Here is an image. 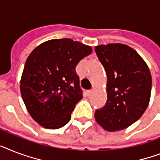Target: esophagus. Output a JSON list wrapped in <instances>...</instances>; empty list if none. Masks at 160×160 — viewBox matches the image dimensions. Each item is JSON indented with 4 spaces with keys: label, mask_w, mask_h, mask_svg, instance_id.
<instances>
[{
    "label": "esophagus",
    "mask_w": 160,
    "mask_h": 160,
    "mask_svg": "<svg viewBox=\"0 0 160 160\" xmlns=\"http://www.w3.org/2000/svg\"><path fill=\"white\" fill-rule=\"evenodd\" d=\"M93 89H91V90H88L87 93H88V95H91L92 93H93Z\"/></svg>",
    "instance_id": "esophagus-1"
}]
</instances>
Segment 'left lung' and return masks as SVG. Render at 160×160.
<instances>
[{"mask_svg":"<svg viewBox=\"0 0 160 160\" xmlns=\"http://www.w3.org/2000/svg\"><path fill=\"white\" fill-rule=\"evenodd\" d=\"M107 74V102L94 113L108 132L121 131L136 122L147 108L152 78L147 64L131 47L109 43L95 47Z\"/></svg>","mask_w":160,"mask_h":160,"instance_id":"1","label":"left lung"}]
</instances>
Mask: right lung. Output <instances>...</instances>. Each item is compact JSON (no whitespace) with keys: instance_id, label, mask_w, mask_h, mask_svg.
<instances>
[{"instance_id":"add662e5","label":"right lung","mask_w":160,"mask_h":160,"mask_svg":"<svg viewBox=\"0 0 160 160\" xmlns=\"http://www.w3.org/2000/svg\"><path fill=\"white\" fill-rule=\"evenodd\" d=\"M91 52L90 46L62 38L42 42L29 54L20 92L26 108L40 126L58 129L71 120L75 106L83 98L76 67Z\"/></svg>"}]
</instances>
